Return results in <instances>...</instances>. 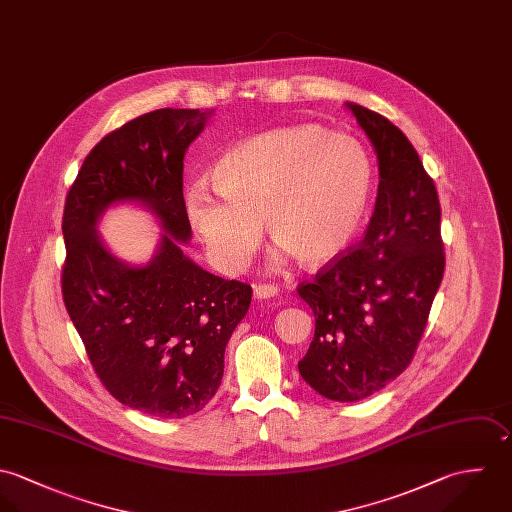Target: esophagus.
<instances>
[{
  "instance_id": "obj_1",
  "label": "esophagus",
  "mask_w": 512,
  "mask_h": 512,
  "mask_svg": "<svg viewBox=\"0 0 512 512\" xmlns=\"http://www.w3.org/2000/svg\"><path fill=\"white\" fill-rule=\"evenodd\" d=\"M253 293L259 301H267V299H273L279 295V289L275 285H255L253 287Z\"/></svg>"
}]
</instances>
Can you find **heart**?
Here are the masks:
<instances>
[{
  "mask_svg": "<svg viewBox=\"0 0 512 512\" xmlns=\"http://www.w3.org/2000/svg\"><path fill=\"white\" fill-rule=\"evenodd\" d=\"M213 184L184 190L186 217L209 261L225 273L253 257L265 221L277 241L275 267L336 259L354 239L372 190V162L352 136L318 124L273 128L231 146L213 166Z\"/></svg>",
  "mask_w": 512,
  "mask_h": 512,
  "instance_id": "heart-1",
  "label": "heart"
}]
</instances>
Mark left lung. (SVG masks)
Returning <instances> with one entry per match:
<instances>
[{
    "label": "left lung",
    "mask_w": 512,
    "mask_h": 512,
    "mask_svg": "<svg viewBox=\"0 0 512 512\" xmlns=\"http://www.w3.org/2000/svg\"><path fill=\"white\" fill-rule=\"evenodd\" d=\"M378 158V196L362 241L299 287L314 338L299 372L332 402L364 400L411 362L443 279L441 207L408 136L382 114L346 103Z\"/></svg>",
    "instance_id": "left-lung-1"
}]
</instances>
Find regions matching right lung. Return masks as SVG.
<instances>
[{
  "label": "right lung",
  "instance_id": "obj_1",
  "mask_svg": "<svg viewBox=\"0 0 512 512\" xmlns=\"http://www.w3.org/2000/svg\"><path fill=\"white\" fill-rule=\"evenodd\" d=\"M213 110L158 108L85 158L63 213V301L104 388L124 406L182 419L207 406L223 378L225 346L251 305V287L207 273L182 249L184 156ZM134 203L163 233L150 262L114 256L98 233L103 213Z\"/></svg>",
  "mask_w": 512,
  "mask_h": 512
}]
</instances>
